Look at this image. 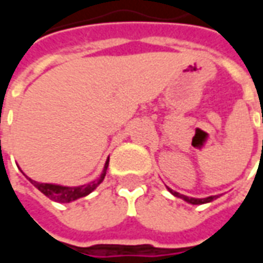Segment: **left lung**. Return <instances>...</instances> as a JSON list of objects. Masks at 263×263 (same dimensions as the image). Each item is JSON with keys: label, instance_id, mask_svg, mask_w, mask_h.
Masks as SVG:
<instances>
[{"label": "left lung", "instance_id": "left-lung-1", "mask_svg": "<svg viewBox=\"0 0 263 263\" xmlns=\"http://www.w3.org/2000/svg\"><path fill=\"white\" fill-rule=\"evenodd\" d=\"M166 189L171 192L173 196H176V197L182 198V200H184V201H187V203L190 204H194V205H200V204H205V203H211V201H214L215 198H218V196H210V197H205V198H196V197H187V196H184V194H180L177 193V192H175V190H172L171 187H167L166 186Z\"/></svg>", "mask_w": 263, "mask_h": 263}]
</instances>
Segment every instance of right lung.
I'll list each match as a JSON object with an SVG mask.
<instances>
[{
    "label": "right lung",
    "mask_w": 263,
    "mask_h": 263,
    "mask_svg": "<svg viewBox=\"0 0 263 263\" xmlns=\"http://www.w3.org/2000/svg\"><path fill=\"white\" fill-rule=\"evenodd\" d=\"M108 162L109 158L107 159V162H105L103 173H101V176L98 177L97 180L88 183V184H83V186H73V187H70V186H62V184H53V183H37L35 182V180H32L31 177H28L26 175L25 176L26 179L39 190V192H42V193L45 194L46 197L50 198V200L58 201V203H71V201H74L77 198L86 197V196H88V194L91 193V192H94V190L100 186V183L103 182L104 177H105V173H107ZM22 173H24V172H22Z\"/></svg>",
    "instance_id": "right-lung-1"
}]
</instances>
